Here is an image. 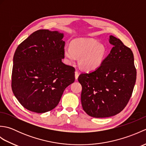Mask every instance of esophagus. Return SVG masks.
I'll list each match as a JSON object with an SVG mask.
<instances>
[{"instance_id": "1", "label": "esophagus", "mask_w": 146, "mask_h": 146, "mask_svg": "<svg viewBox=\"0 0 146 146\" xmlns=\"http://www.w3.org/2000/svg\"><path fill=\"white\" fill-rule=\"evenodd\" d=\"M75 79L77 80L78 78V76H79V73H78V71H75Z\"/></svg>"}]
</instances>
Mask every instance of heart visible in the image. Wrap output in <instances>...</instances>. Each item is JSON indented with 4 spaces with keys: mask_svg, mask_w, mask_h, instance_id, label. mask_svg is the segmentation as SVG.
Instances as JSON below:
<instances>
[{
    "mask_svg": "<svg viewBox=\"0 0 146 146\" xmlns=\"http://www.w3.org/2000/svg\"><path fill=\"white\" fill-rule=\"evenodd\" d=\"M64 56L69 64L75 63L80 58V66L83 70L92 71L100 67L107 54V48L94 39L80 38L65 46Z\"/></svg>",
    "mask_w": 146,
    "mask_h": 146,
    "instance_id": "1",
    "label": "heart"
}]
</instances>
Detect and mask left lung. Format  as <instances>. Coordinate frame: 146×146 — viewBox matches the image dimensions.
Returning <instances> with one entry per match:
<instances>
[{
    "label": "left lung",
    "instance_id": "obj_1",
    "mask_svg": "<svg viewBox=\"0 0 146 146\" xmlns=\"http://www.w3.org/2000/svg\"><path fill=\"white\" fill-rule=\"evenodd\" d=\"M109 42L113 47L101 66L78 78L82 86L83 109L95 118L120 113L128 104L135 83L137 72L131 49L113 36Z\"/></svg>",
    "mask_w": 146,
    "mask_h": 146
}]
</instances>
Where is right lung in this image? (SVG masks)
Returning <instances> with one entry per match:
<instances>
[{"mask_svg":"<svg viewBox=\"0 0 146 146\" xmlns=\"http://www.w3.org/2000/svg\"><path fill=\"white\" fill-rule=\"evenodd\" d=\"M63 36L58 31H36L15 51L12 90L28 110L44 113L52 110L65 88L75 82V69L62 62Z\"/></svg>","mask_w":146,"mask_h":146,"instance_id":"1","label":"right lung"}]
</instances>
